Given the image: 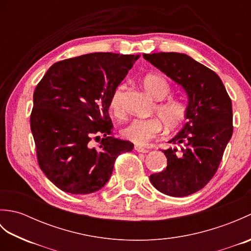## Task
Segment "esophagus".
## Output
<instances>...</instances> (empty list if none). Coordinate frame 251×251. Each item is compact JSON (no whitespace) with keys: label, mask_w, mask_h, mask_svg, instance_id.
I'll return each mask as SVG.
<instances>
[{"label":"esophagus","mask_w":251,"mask_h":251,"mask_svg":"<svg viewBox=\"0 0 251 251\" xmlns=\"http://www.w3.org/2000/svg\"><path fill=\"white\" fill-rule=\"evenodd\" d=\"M135 150H136L137 152H139V153H148V152H149L148 149L142 148V147H140V146H136V147H135Z\"/></svg>","instance_id":"obj_1"}]
</instances>
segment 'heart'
<instances>
[{
	"label": "heart",
	"instance_id": "heart-1",
	"mask_svg": "<svg viewBox=\"0 0 251 251\" xmlns=\"http://www.w3.org/2000/svg\"><path fill=\"white\" fill-rule=\"evenodd\" d=\"M143 87L154 99L162 100L156 103L155 110L158 117L152 119H135L122 129V136L136 145H146L156 138L162 131L163 123L167 128H175L181 124L186 114V106L181 100L167 97L170 93L168 81L161 74H148L142 79ZM126 86L121 84L116 87L110 99V109L115 116L123 115V94Z\"/></svg>",
	"mask_w": 251,
	"mask_h": 251
}]
</instances>
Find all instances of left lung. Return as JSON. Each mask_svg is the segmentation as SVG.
Segmentation results:
<instances>
[{
	"label": "left lung",
	"instance_id": "left-lung-1",
	"mask_svg": "<svg viewBox=\"0 0 251 251\" xmlns=\"http://www.w3.org/2000/svg\"><path fill=\"white\" fill-rule=\"evenodd\" d=\"M146 60L182 87L188 105L182 128L163 150L167 167L150 176L162 193L182 197L209 182L233 134L232 101L221 78L210 69L181 52L143 54ZM178 144L180 149L175 147Z\"/></svg>",
	"mask_w": 251,
	"mask_h": 251
}]
</instances>
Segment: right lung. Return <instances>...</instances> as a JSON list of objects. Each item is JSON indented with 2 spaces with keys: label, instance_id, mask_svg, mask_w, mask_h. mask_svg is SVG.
Returning <instances> with one entry per match:
<instances>
[{
  "label": "right lung",
  "instance_id": "1",
  "mask_svg": "<svg viewBox=\"0 0 251 251\" xmlns=\"http://www.w3.org/2000/svg\"><path fill=\"white\" fill-rule=\"evenodd\" d=\"M140 55L93 52L52 65L37 84L30 117L41 169L57 188L89 194L108 182L134 145L111 136L110 99ZM103 135L100 146L90 145Z\"/></svg>",
  "mask_w": 251,
  "mask_h": 251
}]
</instances>
